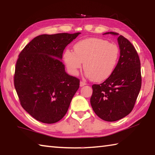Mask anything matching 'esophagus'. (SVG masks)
<instances>
[{
	"mask_svg": "<svg viewBox=\"0 0 155 155\" xmlns=\"http://www.w3.org/2000/svg\"><path fill=\"white\" fill-rule=\"evenodd\" d=\"M86 85H87L86 83L83 82V81H81V82H80V86H81V87H83V86Z\"/></svg>",
	"mask_w": 155,
	"mask_h": 155,
	"instance_id": "obj_1",
	"label": "esophagus"
}]
</instances>
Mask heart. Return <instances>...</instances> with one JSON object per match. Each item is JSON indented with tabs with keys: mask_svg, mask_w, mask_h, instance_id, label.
I'll list each match as a JSON object with an SVG mask.
<instances>
[{
	"mask_svg": "<svg viewBox=\"0 0 155 155\" xmlns=\"http://www.w3.org/2000/svg\"><path fill=\"white\" fill-rule=\"evenodd\" d=\"M74 52H64V62L68 72L77 76L83 63L87 77L97 82L105 81L114 72L119 61L120 51L116 44L97 38L83 39L73 46Z\"/></svg>",
	"mask_w": 155,
	"mask_h": 155,
	"instance_id": "1",
	"label": "heart"
}]
</instances>
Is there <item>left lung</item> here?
I'll use <instances>...</instances> for the list:
<instances>
[{"instance_id":"1","label":"left lung","mask_w":155,"mask_h":155,"mask_svg":"<svg viewBox=\"0 0 155 155\" xmlns=\"http://www.w3.org/2000/svg\"><path fill=\"white\" fill-rule=\"evenodd\" d=\"M118 35L113 32L105 34ZM120 58L114 72L100 85H92L90 102L100 119L116 121L133 110L142 86L140 60L133 45L122 35L117 38Z\"/></svg>"}]
</instances>
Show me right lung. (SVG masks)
Segmentation results:
<instances>
[{"mask_svg": "<svg viewBox=\"0 0 155 155\" xmlns=\"http://www.w3.org/2000/svg\"><path fill=\"white\" fill-rule=\"evenodd\" d=\"M81 32L42 35L19 53L14 86L20 104L38 121L51 124L65 116L80 80L65 72L64 49Z\"/></svg>", "mask_w": 155, "mask_h": 155, "instance_id": "1", "label": "right lung"}]
</instances>
